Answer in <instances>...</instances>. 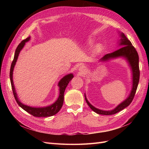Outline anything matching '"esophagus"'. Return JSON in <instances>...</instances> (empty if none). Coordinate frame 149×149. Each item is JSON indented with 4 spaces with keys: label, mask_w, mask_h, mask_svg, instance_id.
Returning a JSON list of instances; mask_svg holds the SVG:
<instances>
[{
    "label": "esophagus",
    "mask_w": 149,
    "mask_h": 149,
    "mask_svg": "<svg viewBox=\"0 0 149 149\" xmlns=\"http://www.w3.org/2000/svg\"><path fill=\"white\" fill-rule=\"evenodd\" d=\"M79 71L81 72V73L82 74L84 73V72H85V71H86L85 67H84V66H80V67L79 68Z\"/></svg>",
    "instance_id": "1"
}]
</instances>
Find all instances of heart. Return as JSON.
Masks as SVG:
<instances>
[{"mask_svg": "<svg viewBox=\"0 0 149 149\" xmlns=\"http://www.w3.org/2000/svg\"><path fill=\"white\" fill-rule=\"evenodd\" d=\"M93 40H89V44H93ZM99 49V47H97L96 48V50H97V49Z\"/></svg>", "mask_w": 149, "mask_h": 149, "instance_id": "obj_1", "label": "heart"}]
</instances>
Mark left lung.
<instances>
[{
  "label": "left lung",
  "mask_w": 149,
  "mask_h": 149,
  "mask_svg": "<svg viewBox=\"0 0 149 149\" xmlns=\"http://www.w3.org/2000/svg\"><path fill=\"white\" fill-rule=\"evenodd\" d=\"M119 37L120 39L119 40L118 43L119 46H120L121 48L118 49V50L114 52L113 53L107 54L105 56H104L102 58L99 60V62H106L109 61L111 60L117 59L119 58H123L125 61L127 62V63L130 67L132 72V88L130 90V92L129 94L127 97L124 100L123 102H120L119 105L117 106L114 109L109 111H104L93 106L87 100L86 94L84 93L85 100L89 107L96 113L101 115H112L116 114L124 108L127 107L131 102L132 101L134 97L136 94V90L138 86V84L139 81L140 77V71H139V55L135 48L130 42L129 39L126 37V36L123 33L119 31Z\"/></svg>",
  "instance_id": "8db88e82"
}]
</instances>
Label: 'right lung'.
Masks as SVG:
<instances>
[{
	"label": "right lung",
	"mask_w": 149,
	"mask_h": 149,
	"mask_svg": "<svg viewBox=\"0 0 149 149\" xmlns=\"http://www.w3.org/2000/svg\"><path fill=\"white\" fill-rule=\"evenodd\" d=\"M30 40V37H29L26 38L25 40H22L21 43L18 45L17 48H16V50L15 52L14 58H13V60L12 63L11 67H10V83L12 85V91L13 96L15 99V100L17 102L18 104L19 105L20 107H21L22 109L26 111L28 113L31 114L35 117H38V118H45V117H49V116H52L58 113V112L60 111L61 108L63 106V104L64 101V93L65 89L66 86L70 83V81L73 78L74 76L73 73H70L68 74L65 75L64 77H63L60 81L58 82V86L59 87V96H58L56 101L53 103L52 104L45 106V107H31L30 106L25 105L24 104L22 103L18 98L17 94L15 91L14 84H13V69H14L15 65L16 64V62L17 61L18 57L20 54V51L25 46V43L29 42Z\"/></svg>",
	"instance_id": "right-lung-1"
}]
</instances>
